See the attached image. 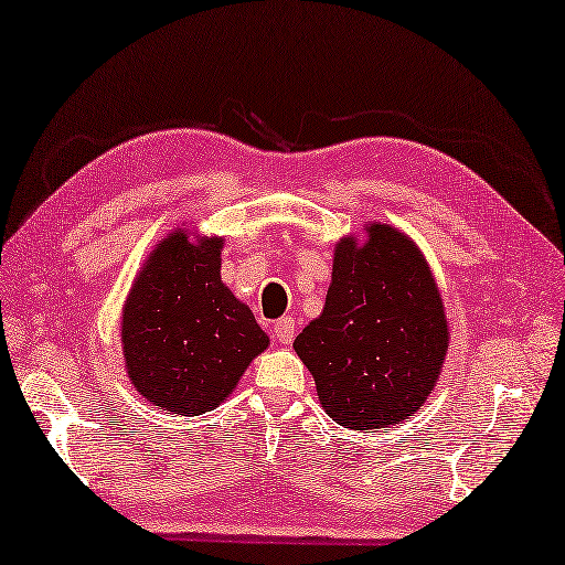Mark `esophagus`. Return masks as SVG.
Here are the masks:
<instances>
[{
    "label": "esophagus",
    "instance_id": "obj_1",
    "mask_svg": "<svg viewBox=\"0 0 565 565\" xmlns=\"http://www.w3.org/2000/svg\"><path fill=\"white\" fill-rule=\"evenodd\" d=\"M273 333H275V340H278L280 345H290V342L295 340V319H292V316H282L280 321H275Z\"/></svg>",
    "mask_w": 565,
    "mask_h": 565
}]
</instances>
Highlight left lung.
I'll list each match as a JSON object with an SVG mask.
<instances>
[{"label":"left lung","instance_id":"left-lung-1","mask_svg":"<svg viewBox=\"0 0 565 565\" xmlns=\"http://www.w3.org/2000/svg\"><path fill=\"white\" fill-rule=\"evenodd\" d=\"M364 232L335 244L323 311L292 345L326 415L354 431L415 417L450 342L441 290L419 246L386 223Z\"/></svg>","mask_w":565,"mask_h":565}]
</instances>
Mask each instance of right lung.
<instances>
[{
    "instance_id": "right-lung-1",
    "label": "right lung",
    "mask_w": 565,
    "mask_h": 565,
    "mask_svg": "<svg viewBox=\"0 0 565 565\" xmlns=\"http://www.w3.org/2000/svg\"><path fill=\"white\" fill-rule=\"evenodd\" d=\"M225 237L172 230L148 254L121 307L131 386L168 415L196 417L225 403L270 345L252 309L220 278Z\"/></svg>"
}]
</instances>
